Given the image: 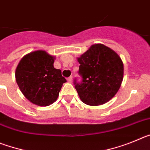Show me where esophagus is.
I'll use <instances>...</instances> for the list:
<instances>
[{
  "mask_svg": "<svg viewBox=\"0 0 150 150\" xmlns=\"http://www.w3.org/2000/svg\"><path fill=\"white\" fill-rule=\"evenodd\" d=\"M67 82L70 83H71L73 82V77L72 76H70V77L67 78Z\"/></svg>",
  "mask_w": 150,
  "mask_h": 150,
  "instance_id": "obj_1",
  "label": "esophagus"
}]
</instances>
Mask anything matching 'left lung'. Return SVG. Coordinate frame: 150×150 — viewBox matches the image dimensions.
I'll use <instances>...</instances> for the list:
<instances>
[{
  "label": "left lung",
  "instance_id": "left-lung-1",
  "mask_svg": "<svg viewBox=\"0 0 150 150\" xmlns=\"http://www.w3.org/2000/svg\"><path fill=\"white\" fill-rule=\"evenodd\" d=\"M81 81L74 79V87L86 104L98 106L109 101L117 93L123 79L120 57L103 44H95L78 58Z\"/></svg>",
  "mask_w": 150,
  "mask_h": 150
}]
</instances>
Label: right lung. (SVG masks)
<instances>
[{"label": "right lung", "mask_w": 150, "mask_h": 150, "mask_svg": "<svg viewBox=\"0 0 150 150\" xmlns=\"http://www.w3.org/2000/svg\"><path fill=\"white\" fill-rule=\"evenodd\" d=\"M53 63V56L38 50L24 56L17 66V84L26 98L36 105L44 107L55 102L67 82Z\"/></svg>", "instance_id": "obj_1"}]
</instances>
